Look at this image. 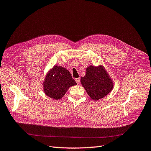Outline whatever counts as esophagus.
<instances>
[{
	"instance_id": "34e87169",
	"label": "esophagus",
	"mask_w": 151,
	"mask_h": 151,
	"mask_svg": "<svg viewBox=\"0 0 151 151\" xmlns=\"http://www.w3.org/2000/svg\"><path fill=\"white\" fill-rule=\"evenodd\" d=\"M76 81L77 84H80V78H76Z\"/></svg>"
}]
</instances>
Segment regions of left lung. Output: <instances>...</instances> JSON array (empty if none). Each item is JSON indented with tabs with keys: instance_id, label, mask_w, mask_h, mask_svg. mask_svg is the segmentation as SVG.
Wrapping results in <instances>:
<instances>
[{
	"instance_id": "obj_1",
	"label": "left lung",
	"mask_w": 151,
	"mask_h": 151,
	"mask_svg": "<svg viewBox=\"0 0 151 151\" xmlns=\"http://www.w3.org/2000/svg\"><path fill=\"white\" fill-rule=\"evenodd\" d=\"M81 83L88 95L94 100L103 99L112 91L113 81L102 65L89 66Z\"/></svg>"
}]
</instances>
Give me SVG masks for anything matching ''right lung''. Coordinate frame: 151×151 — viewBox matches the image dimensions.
I'll list each match as a JSON object with an SVG mask.
<instances>
[{
  "label": "right lung",
  "instance_id": "1",
  "mask_svg": "<svg viewBox=\"0 0 151 151\" xmlns=\"http://www.w3.org/2000/svg\"><path fill=\"white\" fill-rule=\"evenodd\" d=\"M76 84L68 70L55 65L46 74L43 89L47 96L57 100L63 97L69 88Z\"/></svg>",
  "mask_w": 151,
  "mask_h": 151
}]
</instances>
